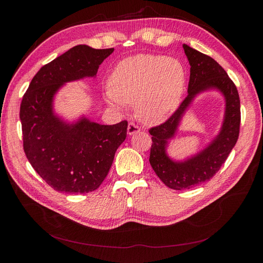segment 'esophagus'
Masks as SVG:
<instances>
[{
  "mask_svg": "<svg viewBox=\"0 0 263 263\" xmlns=\"http://www.w3.org/2000/svg\"><path fill=\"white\" fill-rule=\"evenodd\" d=\"M140 132V128L137 126L135 125L134 123H129L128 124V127H127V134L129 135V136H132V135H135Z\"/></svg>",
  "mask_w": 263,
  "mask_h": 263,
  "instance_id": "obj_1",
  "label": "esophagus"
}]
</instances>
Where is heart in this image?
<instances>
[{
  "mask_svg": "<svg viewBox=\"0 0 263 263\" xmlns=\"http://www.w3.org/2000/svg\"><path fill=\"white\" fill-rule=\"evenodd\" d=\"M185 78V69L178 59L155 53L136 54L115 67L105 99L118 110L134 104L142 123L159 125L179 108Z\"/></svg>",
  "mask_w": 263,
  "mask_h": 263,
  "instance_id": "1",
  "label": "heart"
}]
</instances>
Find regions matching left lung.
I'll list each match as a JSON object with an SVG mask.
<instances>
[{"instance_id":"8db88e82","label":"left lung","mask_w":263,"mask_h":263,"mask_svg":"<svg viewBox=\"0 0 263 263\" xmlns=\"http://www.w3.org/2000/svg\"><path fill=\"white\" fill-rule=\"evenodd\" d=\"M183 49L191 66L187 97L168 121L149 130L153 136L149 162L159 179L173 190L191 189L212 179L235 147L240 127L239 94L226 71L210 55L185 44ZM209 90L220 92L226 101L221 129L203 149L183 161H176L167 154L170 141L176 136L182 116L194 100Z\"/></svg>"}]
</instances>
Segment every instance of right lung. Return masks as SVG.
<instances>
[{"label": "right lung", "mask_w": 263, "mask_h": 263, "mask_svg": "<svg viewBox=\"0 0 263 263\" xmlns=\"http://www.w3.org/2000/svg\"><path fill=\"white\" fill-rule=\"evenodd\" d=\"M113 51L78 45L42 67L23 97L24 151L35 171L58 192L84 194L97 190L126 138V121L101 125L82 115L68 122L53 109L61 87L97 77L100 65Z\"/></svg>", "instance_id": "right-lung-1"}]
</instances>
